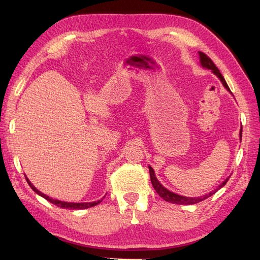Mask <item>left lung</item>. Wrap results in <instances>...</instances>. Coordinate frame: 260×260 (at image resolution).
Returning <instances> with one entry per match:
<instances>
[{"label": "left lung", "instance_id": "1", "mask_svg": "<svg viewBox=\"0 0 260 260\" xmlns=\"http://www.w3.org/2000/svg\"><path fill=\"white\" fill-rule=\"evenodd\" d=\"M200 57H201L202 67H204L206 69L211 70V71H212L215 74V76H217L220 79V80H221L222 85L225 86L228 90H230V88H228L227 83L225 81V79H223V77L221 76V73H220L218 68L215 67V64L213 63L212 59H211L208 55L204 54V52H202V51H200ZM240 136H241V139H242V131H241V133H240ZM149 172H150V180H151L152 187L155 188V190L157 191L158 195H159L161 199L165 200L166 202H170V203H173V204H181V205H190V204L200 203V202L206 200V199H208V197L212 196L213 193L217 192L218 189H220L221 187L225 186V184L228 181V179H226L225 181H223L221 184H220V186L217 189H214L213 191L206 193V195H204V196H201V197H184V196H181V195H178V193H174L172 191L167 190L166 188L162 187L161 184L159 183V181H158V180H157V178L155 177V172H153V170H152L151 166H149Z\"/></svg>", "mask_w": 260, "mask_h": 260}]
</instances>
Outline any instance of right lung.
<instances>
[{
	"label": "right lung",
	"mask_w": 260,
	"mask_h": 260,
	"mask_svg": "<svg viewBox=\"0 0 260 260\" xmlns=\"http://www.w3.org/2000/svg\"><path fill=\"white\" fill-rule=\"evenodd\" d=\"M26 178V177H25ZM26 180H27V183L29 184V187L33 189V190L37 192V193H39V195L40 196H42L43 199H46L47 201H49L50 203H52V204H55L56 206H58V208H61V209H71V210H81V209H88V208H91V206H95V205H98V204H100L101 202H102V200H99L98 202H91V203H68V202H60V201H57V200H52V199H50L49 196H47V195H45V193H42L41 191H39L37 188H35L32 183L29 182V180L26 178Z\"/></svg>",
	"instance_id": "obj_1"
}]
</instances>
